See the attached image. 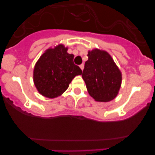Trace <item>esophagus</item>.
<instances>
[{
  "label": "esophagus",
  "mask_w": 155,
  "mask_h": 155,
  "mask_svg": "<svg viewBox=\"0 0 155 155\" xmlns=\"http://www.w3.org/2000/svg\"><path fill=\"white\" fill-rule=\"evenodd\" d=\"M79 68H81V70H83V69H84V64H82L81 65H79Z\"/></svg>",
  "instance_id": "1"
}]
</instances>
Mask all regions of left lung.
<instances>
[{
  "label": "left lung",
  "instance_id": "left-lung-1",
  "mask_svg": "<svg viewBox=\"0 0 155 155\" xmlns=\"http://www.w3.org/2000/svg\"><path fill=\"white\" fill-rule=\"evenodd\" d=\"M87 57L82 76L89 94L100 102L112 101L121 87V72L107 51L94 49Z\"/></svg>",
  "mask_w": 155,
  "mask_h": 155
}]
</instances>
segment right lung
<instances>
[{
	"label": "right lung",
	"instance_id": "obj_1",
	"mask_svg": "<svg viewBox=\"0 0 155 155\" xmlns=\"http://www.w3.org/2000/svg\"><path fill=\"white\" fill-rule=\"evenodd\" d=\"M73 57L62 45L42 54L34 70V85L42 95L48 98L60 96L73 78L82 74L80 68L73 63Z\"/></svg>",
	"mask_w": 155,
	"mask_h": 155
}]
</instances>
